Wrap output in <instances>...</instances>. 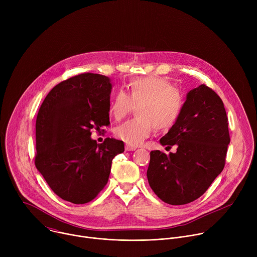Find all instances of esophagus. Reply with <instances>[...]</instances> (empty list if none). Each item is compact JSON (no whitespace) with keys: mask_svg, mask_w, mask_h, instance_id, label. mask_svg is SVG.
I'll return each mask as SVG.
<instances>
[{"mask_svg":"<svg viewBox=\"0 0 257 257\" xmlns=\"http://www.w3.org/2000/svg\"><path fill=\"white\" fill-rule=\"evenodd\" d=\"M137 148H136V146H131V145H126L125 146V150L127 151V152H133V151H135Z\"/></svg>","mask_w":257,"mask_h":257,"instance_id":"obj_1","label":"esophagus"}]
</instances>
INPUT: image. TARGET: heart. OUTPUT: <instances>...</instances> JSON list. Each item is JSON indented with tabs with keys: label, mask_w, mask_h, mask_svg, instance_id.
<instances>
[{
	"label": "heart",
	"mask_w": 257,
	"mask_h": 257,
	"mask_svg": "<svg viewBox=\"0 0 257 257\" xmlns=\"http://www.w3.org/2000/svg\"><path fill=\"white\" fill-rule=\"evenodd\" d=\"M137 105L138 118L121 124L115 130L117 138L131 146L142 144L156 127L161 131L173 128L184 108V98L164 78H136L129 82L126 93L119 90L114 94L109 115L120 121Z\"/></svg>",
	"instance_id": "1"
}]
</instances>
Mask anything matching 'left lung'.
<instances>
[{
  "label": "left lung",
  "mask_w": 257,
  "mask_h": 257,
  "mask_svg": "<svg viewBox=\"0 0 257 257\" xmlns=\"http://www.w3.org/2000/svg\"><path fill=\"white\" fill-rule=\"evenodd\" d=\"M160 142L169 149L177 145V152H151V188L172 205L199 198L225 167L230 134L221 97L204 84L191 89L179 120Z\"/></svg>",
  "instance_id": "left-lung-1"
}]
</instances>
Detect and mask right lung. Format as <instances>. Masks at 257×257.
I'll list each match as a JSON object with an SVG mask.
<instances>
[{
	"label": "right lung",
	"instance_id": "add662e5",
	"mask_svg": "<svg viewBox=\"0 0 257 257\" xmlns=\"http://www.w3.org/2000/svg\"><path fill=\"white\" fill-rule=\"evenodd\" d=\"M111 79L84 73L56 85L43 101L35 123V167L51 189L74 204L91 201L106 185L113 159L124 142L91 138L109 125Z\"/></svg>",
	"mask_w": 257,
	"mask_h": 257
}]
</instances>
